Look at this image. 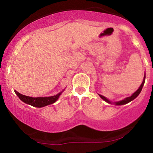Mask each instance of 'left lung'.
<instances>
[{
  "label": "left lung",
  "mask_w": 153,
  "mask_h": 153,
  "mask_svg": "<svg viewBox=\"0 0 153 153\" xmlns=\"http://www.w3.org/2000/svg\"><path fill=\"white\" fill-rule=\"evenodd\" d=\"M145 77H144L143 81V82H142L141 85H140V88H138V90L136 92H134V94L131 95L130 97H127V98H126V99H124V100H122V101H118V102H115L114 103H116V105H124V104H126V103L130 102V101H132V100H134L135 98L137 97L138 95L140 94V92H141L142 89H143V85H144V83H145ZM99 96H100V97L101 98V99H102L103 100H104L105 101H106L107 103H111V101H109V100L107 99L106 97H104V96H101V95H99Z\"/></svg>",
  "instance_id": "obj_1"
}]
</instances>
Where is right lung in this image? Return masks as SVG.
<instances>
[{
	"label": "right lung",
	"instance_id": "obj_1",
	"mask_svg": "<svg viewBox=\"0 0 153 153\" xmlns=\"http://www.w3.org/2000/svg\"><path fill=\"white\" fill-rule=\"evenodd\" d=\"M16 94L18 96V97L23 102L28 103V104L31 105L32 106H36V107H43L47 105L52 104L55 102L57 99H58L59 96H60V94H62V92L59 93V94L55 95L53 96H50V97H37V98H33V97H29V96H24L19 94L18 91H15Z\"/></svg>",
	"mask_w": 153,
	"mask_h": 153
}]
</instances>
